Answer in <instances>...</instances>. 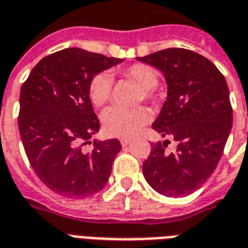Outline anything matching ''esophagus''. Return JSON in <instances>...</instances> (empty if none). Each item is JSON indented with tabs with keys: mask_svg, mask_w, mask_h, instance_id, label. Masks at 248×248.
Returning a JSON list of instances; mask_svg holds the SVG:
<instances>
[{
	"mask_svg": "<svg viewBox=\"0 0 248 248\" xmlns=\"http://www.w3.org/2000/svg\"><path fill=\"white\" fill-rule=\"evenodd\" d=\"M120 143H122V146L129 145L130 140H128V138H122V140H120Z\"/></svg>",
	"mask_w": 248,
	"mask_h": 248,
	"instance_id": "34e87169",
	"label": "esophagus"
}]
</instances>
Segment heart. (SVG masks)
<instances>
[{
  "mask_svg": "<svg viewBox=\"0 0 248 248\" xmlns=\"http://www.w3.org/2000/svg\"><path fill=\"white\" fill-rule=\"evenodd\" d=\"M125 78L141 86V99H154V88L158 85V72L147 64H133L122 71ZM112 81L107 74H99L94 76L89 85V98L95 107L105 106L111 98ZM150 111L145 107L138 108H122L110 107L102 114L103 130L110 137L128 138L133 137L150 122Z\"/></svg>",
  "mask_w": 248,
  "mask_h": 248,
  "instance_id": "1",
  "label": "heart"
}]
</instances>
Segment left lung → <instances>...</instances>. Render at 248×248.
<instances>
[{
	"label": "left lung",
	"instance_id": "obj_1",
	"mask_svg": "<svg viewBox=\"0 0 248 248\" xmlns=\"http://www.w3.org/2000/svg\"><path fill=\"white\" fill-rule=\"evenodd\" d=\"M137 61L163 72L167 99L153 129L177 142L167 153L168 141L151 145L142 166L147 184L166 197L194 193L214 173L233 125V110L225 78L206 57L170 47Z\"/></svg>",
	"mask_w": 248,
	"mask_h": 248
}]
</instances>
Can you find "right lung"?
Wrapping results in <instances>:
<instances>
[{
    "label": "right lung",
    "mask_w": 248,
    "mask_h": 248,
    "mask_svg": "<svg viewBox=\"0 0 248 248\" xmlns=\"http://www.w3.org/2000/svg\"><path fill=\"white\" fill-rule=\"evenodd\" d=\"M124 59L68 47L42 58L20 89L18 125L31 166L54 193L92 197L105 187L122 145L94 140L99 120L89 98L95 75Z\"/></svg>",
    "instance_id": "1"
}]
</instances>
